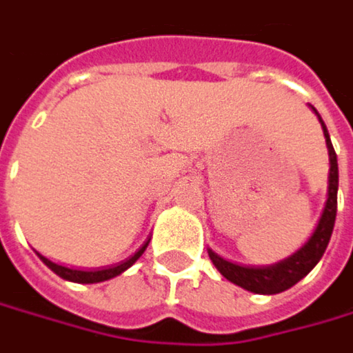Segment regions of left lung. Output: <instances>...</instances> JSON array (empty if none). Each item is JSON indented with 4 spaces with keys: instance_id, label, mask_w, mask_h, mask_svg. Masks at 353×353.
Wrapping results in <instances>:
<instances>
[{
    "instance_id": "1",
    "label": "left lung",
    "mask_w": 353,
    "mask_h": 353,
    "mask_svg": "<svg viewBox=\"0 0 353 353\" xmlns=\"http://www.w3.org/2000/svg\"><path fill=\"white\" fill-rule=\"evenodd\" d=\"M312 110L316 112V108H312ZM316 115L320 119L321 130L325 135V145H327V154H330V177H327V199H325L320 221H318V225H316L310 239L290 258L281 259L274 265H261V268L238 265V263H232L228 259L219 258L216 252L208 250L210 259L214 261L219 274L225 280H230L232 283H236L248 292L272 296V294H280V292L290 290L292 285H296L301 278H305L316 268V263L320 261L327 243H330L334 223H336V212H338V157H336L323 119L318 112H316Z\"/></svg>"
}]
</instances>
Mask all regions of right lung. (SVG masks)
I'll use <instances>...</instances> for the list:
<instances>
[{"instance_id":"right-lung-1","label":"right lung","mask_w":353,"mask_h":353,"mask_svg":"<svg viewBox=\"0 0 353 353\" xmlns=\"http://www.w3.org/2000/svg\"><path fill=\"white\" fill-rule=\"evenodd\" d=\"M148 243H150V239L135 252L132 258H128L125 261H121V263H115V265H110V268H101V270H73V268H65V265H59V263H55L52 259L43 258L41 254H37L39 259L52 270L55 272L59 278H63V280L68 281H75V283H97V281H105V280H112L115 276H119V274H123L128 268H132L135 261L139 259V256L145 252V248H148Z\"/></svg>"}]
</instances>
